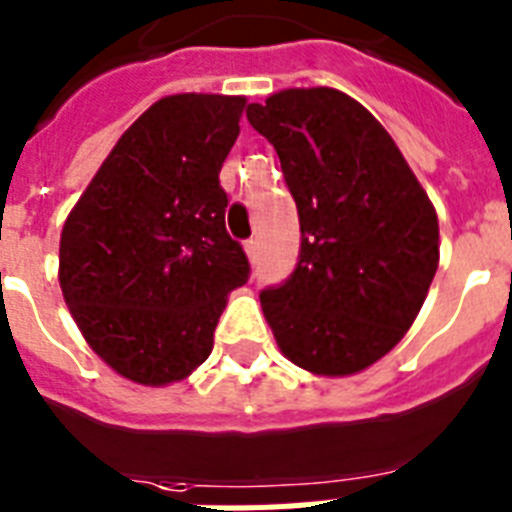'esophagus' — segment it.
Segmentation results:
<instances>
[{
  "mask_svg": "<svg viewBox=\"0 0 512 512\" xmlns=\"http://www.w3.org/2000/svg\"><path fill=\"white\" fill-rule=\"evenodd\" d=\"M244 252H247L249 260H255L257 252H260V244H257V239H247V241H244Z\"/></svg>",
  "mask_w": 512,
  "mask_h": 512,
  "instance_id": "34e87169",
  "label": "esophagus"
}]
</instances>
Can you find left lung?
<instances>
[{
  "instance_id": "1",
  "label": "left lung",
  "mask_w": 512,
  "mask_h": 512,
  "mask_svg": "<svg viewBox=\"0 0 512 512\" xmlns=\"http://www.w3.org/2000/svg\"><path fill=\"white\" fill-rule=\"evenodd\" d=\"M300 215L292 276L260 292L281 353L342 377L380 361L417 319L438 268V217L385 127L332 87L247 108Z\"/></svg>"
}]
</instances>
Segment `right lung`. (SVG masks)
I'll list each match as a JSON object with an SVG mask.
<instances>
[{
  "instance_id": "add662e5",
  "label": "right lung",
  "mask_w": 512,
  "mask_h": 512,
  "mask_svg": "<svg viewBox=\"0 0 512 512\" xmlns=\"http://www.w3.org/2000/svg\"><path fill=\"white\" fill-rule=\"evenodd\" d=\"M244 98L156 100L100 164L60 233V289L90 348L140 385L207 361L249 260L225 231L220 167Z\"/></svg>"
}]
</instances>
